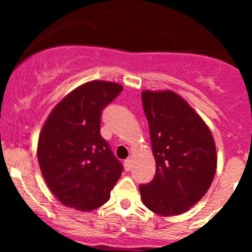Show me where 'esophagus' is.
<instances>
[{
	"label": "esophagus",
	"instance_id": "1",
	"mask_svg": "<svg viewBox=\"0 0 252 252\" xmlns=\"http://www.w3.org/2000/svg\"><path fill=\"white\" fill-rule=\"evenodd\" d=\"M124 169H126V172H129V170L131 169V160H130V158H126V160L124 161Z\"/></svg>",
	"mask_w": 252,
	"mask_h": 252
}]
</instances>
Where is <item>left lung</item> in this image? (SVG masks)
<instances>
[{
  "label": "left lung",
  "instance_id": "left-lung-1",
  "mask_svg": "<svg viewBox=\"0 0 252 252\" xmlns=\"http://www.w3.org/2000/svg\"><path fill=\"white\" fill-rule=\"evenodd\" d=\"M155 176L140 185L143 204L163 217L179 216L195 205L217 169L213 136L201 117L173 91H143Z\"/></svg>",
  "mask_w": 252,
  "mask_h": 252
}]
</instances>
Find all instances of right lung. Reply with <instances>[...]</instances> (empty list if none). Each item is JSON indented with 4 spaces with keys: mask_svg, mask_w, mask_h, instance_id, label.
<instances>
[{
    "mask_svg": "<svg viewBox=\"0 0 252 252\" xmlns=\"http://www.w3.org/2000/svg\"><path fill=\"white\" fill-rule=\"evenodd\" d=\"M120 84L94 80L68 94L43 124L37 160L48 189L63 205L92 211L105 204L123 166L100 135L103 109Z\"/></svg>",
    "mask_w": 252,
    "mask_h": 252,
    "instance_id": "add662e5",
    "label": "right lung"
}]
</instances>
